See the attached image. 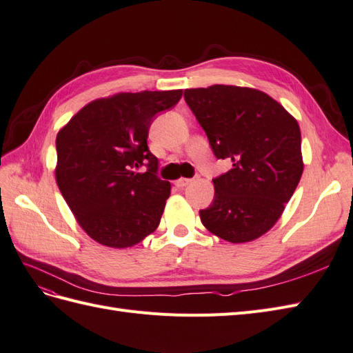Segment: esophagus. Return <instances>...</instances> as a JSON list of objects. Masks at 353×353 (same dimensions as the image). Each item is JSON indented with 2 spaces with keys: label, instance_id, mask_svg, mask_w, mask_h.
<instances>
[{
  "label": "esophagus",
  "instance_id": "esophagus-1",
  "mask_svg": "<svg viewBox=\"0 0 353 353\" xmlns=\"http://www.w3.org/2000/svg\"><path fill=\"white\" fill-rule=\"evenodd\" d=\"M191 182H192V179H179V180H176L174 185H176L177 188H185V186H188Z\"/></svg>",
  "mask_w": 353,
  "mask_h": 353
}]
</instances>
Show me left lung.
Returning <instances> with one entry per match:
<instances>
[{
    "label": "left lung",
    "mask_w": 353,
    "mask_h": 353,
    "mask_svg": "<svg viewBox=\"0 0 353 353\" xmlns=\"http://www.w3.org/2000/svg\"><path fill=\"white\" fill-rule=\"evenodd\" d=\"M185 101L218 159L232 168L213 179L204 227L231 243L252 241L280 218L303 174L301 132L276 99L252 88L186 89Z\"/></svg>",
    "instance_id": "left-lung-1"
}]
</instances>
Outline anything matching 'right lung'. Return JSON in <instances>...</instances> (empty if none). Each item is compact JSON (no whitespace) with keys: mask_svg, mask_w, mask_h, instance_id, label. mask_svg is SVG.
<instances>
[{"mask_svg":"<svg viewBox=\"0 0 353 353\" xmlns=\"http://www.w3.org/2000/svg\"><path fill=\"white\" fill-rule=\"evenodd\" d=\"M180 97L182 89L95 99L58 132V188L80 227L99 245L131 248L158 228L171 185L157 176L149 128ZM140 166L148 170L139 174Z\"/></svg>","mask_w":353,"mask_h":353,"instance_id":"right-lung-1","label":"right lung"}]
</instances>
